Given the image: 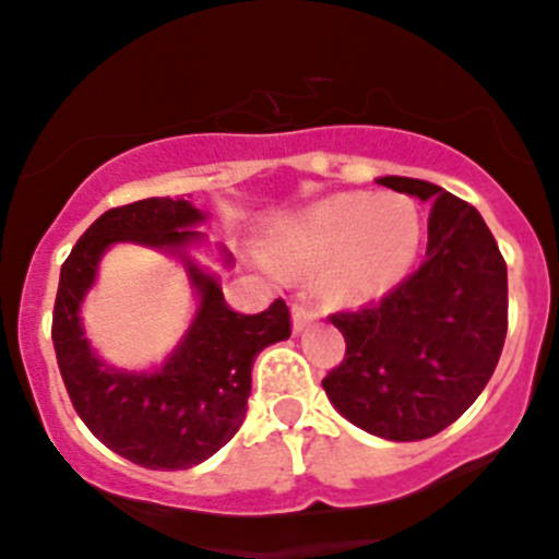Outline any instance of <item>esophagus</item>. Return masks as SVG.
Returning a JSON list of instances; mask_svg holds the SVG:
<instances>
[{
  "instance_id": "obj_1",
  "label": "esophagus",
  "mask_w": 559,
  "mask_h": 559,
  "mask_svg": "<svg viewBox=\"0 0 559 559\" xmlns=\"http://www.w3.org/2000/svg\"><path fill=\"white\" fill-rule=\"evenodd\" d=\"M292 321H295V332H305V329L319 321V308L308 299H297L295 308H292Z\"/></svg>"
}]
</instances>
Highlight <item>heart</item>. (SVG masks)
<instances>
[{
    "instance_id": "1",
    "label": "heart",
    "mask_w": 559,
    "mask_h": 559,
    "mask_svg": "<svg viewBox=\"0 0 559 559\" xmlns=\"http://www.w3.org/2000/svg\"><path fill=\"white\" fill-rule=\"evenodd\" d=\"M418 205L402 195H334L310 205L270 238V260L319 273V292L334 302L378 297L404 278L418 257Z\"/></svg>"
}]
</instances>
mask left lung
<instances>
[{
	"label": "left lung",
	"mask_w": 559,
	"mask_h": 559,
	"mask_svg": "<svg viewBox=\"0 0 559 559\" xmlns=\"http://www.w3.org/2000/svg\"><path fill=\"white\" fill-rule=\"evenodd\" d=\"M378 185L431 203L426 260L383 299L329 316L345 358L321 385L354 426L418 442L461 418L496 372L509 326L507 262L474 205L423 179Z\"/></svg>",
	"instance_id": "left-lung-1"
}]
</instances>
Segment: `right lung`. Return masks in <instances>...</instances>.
Returning a JSON list of instances; mask_svg holds the SVG:
<instances>
[{
    "instance_id": "right-lung-1",
    "label": "right lung",
    "mask_w": 559,
    "mask_h": 559,
    "mask_svg": "<svg viewBox=\"0 0 559 559\" xmlns=\"http://www.w3.org/2000/svg\"><path fill=\"white\" fill-rule=\"evenodd\" d=\"M205 214L181 198H146L98 216L67 257L52 308V348L74 409L98 442L155 472L192 468L225 448L246 418L251 367L292 334L289 308L275 299L257 316L235 313L214 273L190 257L203 243ZM115 242L168 250L186 264L199 310L175 354L152 373L104 365L84 337L79 305L97 262ZM225 264H233L227 251Z\"/></svg>"
}]
</instances>
